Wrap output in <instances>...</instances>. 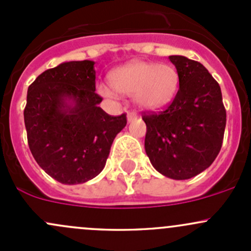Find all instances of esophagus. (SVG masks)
<instances>
[{"instance_id":"1","label":"esophagus","mask_w":251,"mask_h":251,"mask_svg":"<svg viewBox=\"0 0 251 251\" xmlns=\"http://www.w3.org/2000/svg\"><path fill=\"white\" fill-rule=\"evenodd\" d=\"M136 119H137V115H136L135 113H127V121H128V123L136 120Z\"/></svg>"}]
</instances>
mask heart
<instances>
[{"label": "heart", "instance_id": "b5f03b06", "mask_svg": "<svg viewBox=\"0 0 251 251\" xmlns=\"http://www.w3.org/2000/svg\"><path fill=\"white\" fill-rule=\"evenodd\" d=\"M109 83L115 92L133 96L140 109L155 111L174 100L178 88V74L168 64L132 62L114 69L109 74ZM113 90L100 86V93L113 98Z\"/></svg>", "mask_w": 251, "mask_h": 251}]
</instances>
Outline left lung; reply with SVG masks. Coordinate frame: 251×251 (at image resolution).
<instances>
[{
	"instance_id": "1",
	"label": "left lung",
	"mask_w": 251,
	"mask_h": 251,
	"mask_svg": "<svg viewBox=\"0 0 251 251\" xmlns=\"http://www.w3.org/2000/svg\"><path fill=\"white\" fill-rule=\"evenodd\" d=\"M169 59L178 74V92L164 111L143 115L144 148L158 173L173 179H188L216 159L226 110L221 88L203 64L183 55Z\"/></svg>"
}]
</instances>
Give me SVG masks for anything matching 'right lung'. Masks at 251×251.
Masks as SVG:
<instances>
[{
    "mask_svg": "<svg viewBox=\"0 0 251 251\" xmlns=\"http://www.w3.org/2000/svg\"><path fill=\"white\" fill-rule=\"evenodd\" d=\"M93 60L60 63L29 86L24 123L32 156L63 184H80L104 169L126 115L100 107Z\"/></svg>",
    "mask_w": 251,
    "mask_h": 251,
    "instance_id": "right-lung-1",
    "label": "right lung"
}]
</instances>
